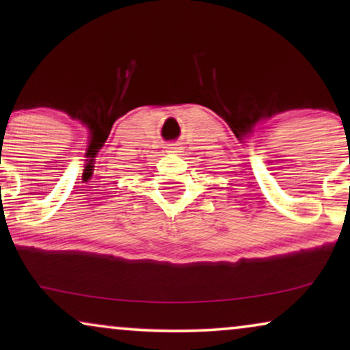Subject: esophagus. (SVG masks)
I'll list each match as a JSON object with an SVG mask.
<instances>
[{"label": "esophagus", "mask_w": 350, "mask_h": 350, "mask_svg": "<svg viewBox=\"0 0 350 350\" xmlns=\"http://www.w3.org/2000/svg\"><path fill=\"white\" fill-rule=\"evenodd\" d=\"M165 150H167V152H178L180 146H178V143H170V145L165 146Z\"/></svg>", "instance_id": "esophagus-1"}]
</instances>
